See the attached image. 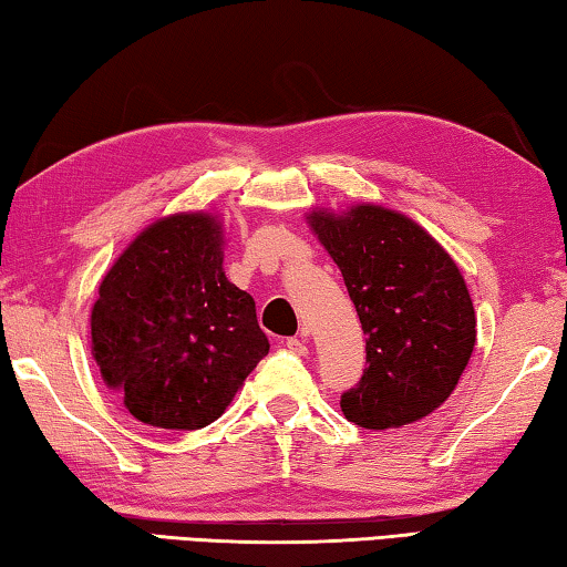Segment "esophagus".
I'll list each match as a JSON object with an SVG mask.
<instances>
[{
	"instance_id": "1",
	"label": "esophagus",
	"mask_w": 567,
	"mask_h": 567,
	"mask_svg": "<svg viewBox=\"0 0 567 567\" xmlns=\"http://www.w3.org/2000/svg\"><path fill=\"white\" fill-rule=\"evenodd\" d=\"M287 350H292L297 354L307 352V334H295V338L287 340Z\"/></svg>"
}]
</instances>
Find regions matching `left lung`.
Wrapping results in <instances>:
<instances>
[{
	"label": "left lung",
	"mask_w": 567,
	"mask_h": 567,
	"mask_svg": "<svg viewBox=\"0 0 567 567\" xmlns=\"http://www.w3.org/2000/svg\"><path fill=\"white\" fill-rule=\"evenodd\" d=\"M305 219L340 267L368 334V368L340 400L344 417L368 430L427 417L453 395L475 350L477 318L460 267L398 209L318 207Z\"/></svg>",
	"instance_id": "1"
}]
</instances>
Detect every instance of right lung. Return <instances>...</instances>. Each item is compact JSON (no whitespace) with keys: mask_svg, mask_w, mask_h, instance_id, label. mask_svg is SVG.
Segmentation results:
<instances>
[{"mask_svg":"<svg viewBox=\"0 0 567 567\" xmlns=\"http://www.w3.org/2000/svg\"><path fill=\"white\" fill-rule=\"evenodd\" d=\"M223 260L219 215L175 213L142 229L102 277L92 358L140 422L209 425L270 350L255 300Z\"/></svg>","mask_w":567,"mask_h":567,"instance_id":"add662e5","label":"right lung"}]
</instances>
